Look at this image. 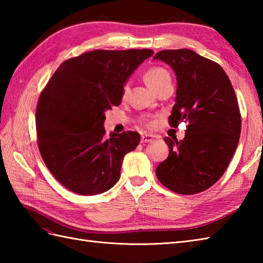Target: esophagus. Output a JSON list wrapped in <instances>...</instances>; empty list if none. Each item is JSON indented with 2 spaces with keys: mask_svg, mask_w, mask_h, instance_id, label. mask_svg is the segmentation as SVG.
Segmentation results:
<instances>
[{
  "mask_svg": "<svg viewBox=\"0 0 263 263\" xmlns=\"http://www.w3.org/2000/svg\"><path fill=\"white\" fill-rule=\"evenodd\" d=\"M154 136L152 135H142L141 136V143H148L150 141L154 140Z\"/></svg>",
  "mask_w": 263,
  "mask_h": 263,
  "instance_id": "34e87169",
  "label": "esophagus"
}]
</instances>
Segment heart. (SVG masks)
Returning a JSON list of instances; mask_svg holds the SVG:
<instances>
[{
    "label": "heart",
    "mask_w": 263,
    "mask_h": 263,
    "mask_svg": "<svg viewBox=\"0 0 263 263\" xmlns=\"http://www.w3.org/2000/svg\"><path fill=\"white\" fill-rule=\"evenodd\" d=\"M144 81H146L147 85L149 86L150 89H153L155 91L159 86L163 85L166 81H171V76L168 73V71L163 69V68H152L149 69L146 73H144ZM127 86L125 85L123 87L122 93L123 96H126L127 93ZM149 125L153 126L154 122H149Z\"/></svg>",
    "instance_id": "obj_1"
}]
</instances>
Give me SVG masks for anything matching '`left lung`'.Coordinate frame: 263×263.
<instances>
[{
	"instance_id": "obj_1",
	"label": "left lung",
	"mask_w": 263,
	"mask_h": 263,
	"mask_svg": "<svg viewBox=\"0 0 263 263\" xmlns=\"http://www.w3.org/2000/svg\"><path fill=\"white\" fill-rule=\"evenodd\" d=\"M171 65L177 80L170 125L187 126L183 140L164 138L170 148L156 168L173 192L195 194L214 185L237 148L241 113L235 91L221 66L191 49H165L154 57Z\"/></svg>"
}]
</instances>
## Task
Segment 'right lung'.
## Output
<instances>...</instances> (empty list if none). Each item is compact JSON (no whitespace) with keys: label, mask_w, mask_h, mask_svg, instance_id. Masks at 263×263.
Here are the masks:
<instances>
[{"label":"right lung","mask_w":263,"mask_h":263,"mask_svg":"<svg viewBox=\"0 0 263 263\" xmlns=\"http://www.w3.org/2000/svg\"><path fill=\"white\" fill-rule=\"evenodd\" d=\"M152 49H97L64 61L44 88L36 109L39 153L70 191L93 195L119 181L124 156L140 142L138 132L105 138V110L119 106L123 87Z\"/></svg>","instance_id":"add662e5"}]
</instances>
